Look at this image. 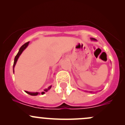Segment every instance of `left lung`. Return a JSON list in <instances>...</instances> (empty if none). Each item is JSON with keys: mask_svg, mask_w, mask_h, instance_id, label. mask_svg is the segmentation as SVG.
<instances>
[{"mask_svg": "<svg viewBox=\"0 0 125 125\" xmlns=\"http://www.w3.org/2000/svg\"><path fill=\"white\" fill-rule=\"evenodd\" d=\"M92 40H95V39H91ZM90 93H92V92H90Z\"/></svg>", "mask_w": 125, "mask_h": 125, "instance_id": "obj_1", "label": "left lung"}]
</instances>
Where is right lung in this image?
Returning a JSON list of instances; mask_svg holds the SVG:
<instances>
[{
  "mask_svg": "<svg viewBox=\"0 0 125 125\" xmlns=\"http://www.w3.org/2000/svg\"><path fill=\"white\" fill-rule=\"evenodd\" d=\"M28 44H29V42H28L25 43V44H23V45H22V46H21V48H20L19 51L18 53L17 54V55H16V57H15V58H14V65H13V72L14 71V66H15V65H16V62H17V59H18V58L19 57V56L21 55V54H22V52H23V50H25V49L26 48V47H27V46L28 45ZM51 86H49L48 88H47V89H45V90H44L45 91L42 92V94H45V92H47L48 91L49 89L51 88ZM25 92H26V93H28V94H30V95H37L39 94V93H30V92H28V91H25Z\"/></svg>",
  "mask_w": 125,
  "mask_h": 125,
  "instance_id": "1",
  "label": "right lung"
}]
</instances>
